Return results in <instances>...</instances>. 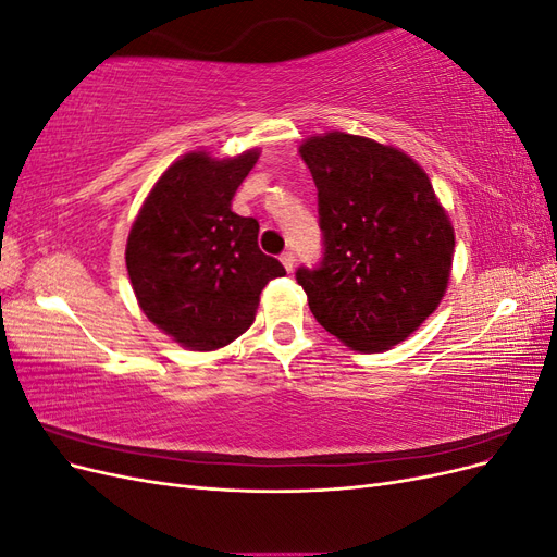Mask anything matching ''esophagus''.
<instances>
[{
  "mask_svg": "<svg viewBox=\"0 0 557 557\" xmlns=\"http://www.w3.org/2000/svg\"><path fill=\"white\" fill-rule=\"evenodd\" d=\"M281 262H283V267H285V272H293V267H295V252H293V250L281 252Z\"/></svg>",
  "mask_w": 557,
  "mask_h": 557,
  "instance_id": "obj_1",
  "label": "esophagus"
}]
</instances>
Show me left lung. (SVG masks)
Instances as JSON below:
<instances>
[{
	"mask_svg": "<svg viewBox=\"0 0 557 557\" xmlns=\"http://www.w3.org/2000/svg\"><path fill=\"white\" fill-rule=\"evenodd\" d=\"M318 188L323 258L297 283L315 320L356 350H385L440 305L453 227L432 183L401 150L344 132L299 148Z\"/></svg>",
	"mask_w": 557,
	"mask_h": 557,
	"instance_id": "left-lung-1",
	"label": "left lung"
}]
</instances>
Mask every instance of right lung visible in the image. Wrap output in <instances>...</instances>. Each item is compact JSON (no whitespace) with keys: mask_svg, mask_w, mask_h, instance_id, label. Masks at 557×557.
<instances>
[{"mask_svg":"<svg viewBox=\"0 0 557 557\" xmlns=\"http://www.w3.org/2000/svg\"><path fill=\"white\" fill-rule=\"evenodd\" d=\"M258 150L213 160L190 153L166 170L132 225L125 262L139 307L193 350L227 346L252 320L264 285L285 274L258 246L256 218L232 197Z\"/></svg>","mask_w":557,"mask_h":557,"instance_id":"1","label":"right lung"}]
</instances>
